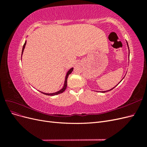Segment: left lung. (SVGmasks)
Returning <instances> with one entry per match:
<instances>
[{
	"instance_id": "1",
	"label": "left lung",
	"mask_w": 147,
	"mask_h": 147,
	"mask_svg": "<svg viewBox=\"0 0 147 147\" xmlns=\"http://www.w3.org/2000/svg\"><path fill=\"white\" fill-rule=\"evenodd\" d=\"M126 43H127V48H128V59H129V46H128V43H127V41L126 40ZM124 78V77L122 78V80H121V81H120L119 82V83H120V82H121L122 80H123V78ZM118 83V84H119ZM118 84H117V85H118ZM117 85H116V86H115V87H113V88H112V89H110V90H107V91H99V92H107V91H110V90H113V88H115V87H116Z\"/></svg>"
}]
</instances>
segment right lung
Segmentation results:
<instances>
[{
  "label": "right lung",
  "instance_id": "1",
  "mask_svg": "<svg viewBox=\"0 0 147 147\" xmlns=\"http://www.w3.org/2000/svg\"><path fill=\"white\" fill-rule=\"evenodd\" d=\"M26 45V40L25 41V43H24V45H23V50H22V54H21V55H23V53L24 50V48H25ZM73 69H74V67L71 68L70 69H69V70L67 71V72L66 75H65L64 86L63 87V88L61 89V90H60L59 91H57V92H53V93H46V92H42V91H40V92H41L42 93H43V94H45V95H48V96H55V95H57V94H61V93H62V92H63L65 90V89H66V88H67V78H68L69 75L72 72Z\"/></svg>",
  "mask_w": 147,
  "mask_h": 147
}]
</instances>
